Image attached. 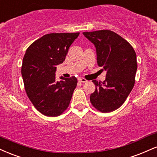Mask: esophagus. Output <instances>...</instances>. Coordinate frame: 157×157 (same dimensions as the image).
I'll return each instance as SVG.
<instances>
[{"label": "esophagus", "mask_w": 157, "mask_h": 157, "mask_svg": "<svg viewBox=\"0 0 157 157\" xmlns=\"http://www.w3.org/2000/svg\"><path fill=\"white\" fill-rule=\"evenodd\" d=\"M78 81L80 82H82V83H86V82H87V80H86L85 78H78Z\"/></svg>", "instance_id": "1"}]
</instances>
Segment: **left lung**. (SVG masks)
I'll return each instance as SVG.
<instances>
[{
	"mask_svg": "<svg viewBox=\"0 0 157 157\" xmlns=\"http://www.w3.org/2000/svg\"><path fill=\"white\" fill-rule=\"evenodd\" d=\"M96 49L97 63L106 71L104 82L93 80L95 90L90 95L91 104L101 112L118 109L126 101L135 82L137 56L132 46L113 31L83 32Z\"/></svg>",
	"mask_w": 157,
	"mask_h": 157,
	"instance_id": "8db88e82",
	"label": "left lung"
}]
</instances>
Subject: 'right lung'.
Here are the masks:
<instances>
[{"mask_svg":"<svg viewBox=\"0 0 157 157\" xmlns=\"http://www.w3.org/2000/svg\"><path fill=\"white\" fill-rule=\"evenodd\" d=\"M78 35V32L45 34L25 51L21 68L25 92L34 107L44 115L59 116L69 106L78 81L75 76H62L57 82L56 66L64 62Z\"/></svg>","mask_w":157,"mask_h":157,"instance_id":"obj_1","label":"right lung"}]
</instances>
